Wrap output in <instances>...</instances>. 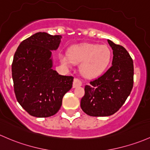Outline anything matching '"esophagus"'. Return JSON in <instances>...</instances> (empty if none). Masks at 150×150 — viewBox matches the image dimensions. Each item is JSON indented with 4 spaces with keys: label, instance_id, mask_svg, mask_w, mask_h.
Wrapping results in <instances>:
<instances>
[{
    "label": "esophagus",
    "instance_id": "1",
    "mask_svg": "<svg viewBox=\"0 0 150 150\" xmlns=\"http://www.w3.org/2000/svg\"><path fill=\"white\" fill-rule=\"evenodd\" d=\"M82 85V82L81 80H79L78 78H75L74 79V81H73V84H72V88H78V87H80Z\"/></svg>",
    "mask_w": 150,
    "mask_h": 150
}]
</instances>
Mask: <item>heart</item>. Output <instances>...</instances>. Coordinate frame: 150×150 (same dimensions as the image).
<instances>
[{
  "mask_svg": "<svg viewBox=\"0 0 150 150\" xmlns=\"http://www.w3.org/2000/svg\"><path fill=\"white\" fill-rule=\"evenodd\" d=\"M112 50L106 45L86 43L72 46L68 54L60 52L59 59L62 65L70 66L73 62H81L80 71L87 78L100 76L109 66Z\"/></svg>",
  "mask_w": 150,
  "mask_h": 150,
  "instance_id": "obj_1",
  "label": "heart"
}]
</instances>
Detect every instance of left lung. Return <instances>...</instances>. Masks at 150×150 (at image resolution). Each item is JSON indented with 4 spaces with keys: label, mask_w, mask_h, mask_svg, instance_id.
Wrapping results in <instances>:
<instances>
[{
    "label": "left lung",
    "mask_w": 150,
    "mask_h": 150,
    "mask_svg": "<svg viewBox=\"0 0 150 150\" xmlns=\"http://www.w3.org/2000/svg\"><path fill=\"white\" fill-rule=\"evenodd\" d=\"M113 50L112 66L96 80L85 85V95L80 107L93 117L115 114L122 106L133 87L134 66L132 59L122 46L108 40Z\"/></svg>",
    "instance_id": "left-lung-1"
}]
</instances>
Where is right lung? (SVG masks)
I'll list each match as a JSON object with an SVG mask.
<instances>
[{
    "label": "right lung",
    "mask_w": 150,
    "mask_h": 150,
    "mask_svg": "<svg viewBox=\"0 0 150 150\" xmlns=\"http://www.w3.org/2000/svg\"><path fill=\"white\" fill-rule=\"evenodd\" d=\"M61 38L37 33L21 42L15 52L12 78L16 99L36 117L56 114L72 86L73 77L60 75L52 68V50L58 48Z\"/></svg>",
    "instance_id": "obj_1"
}]
</instances>
